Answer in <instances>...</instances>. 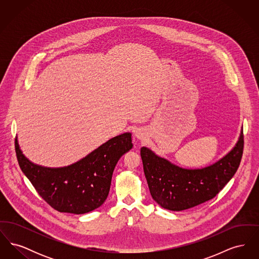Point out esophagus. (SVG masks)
<instances>
[{
  "mask_svg": "<svg viewBox=\"0 0 259 259\" xmlns=\"http://www.w3.org/2000/svg\"><path fill=\"white\" fill-rule=\"evenodd\" d=\"M135 138H137L138 140H144V138H145V132H144L143 130H141V129L137 130L135 132Z\"/></svg>",
  "mask_w": 259,
  "mask_h": 259,
  "instance_id": "34e87169",
  "label": "esophagus"
}]
</instances>
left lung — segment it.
<instances>
[{
  "label": "left lung",
  "instance_id": "8db88e82",
  "mask_svg": "<svg viewBox=\"0 0 259 259\" xmlns=\"http://www.w3.org/2000/svg\"><path fill=\"white\" fill-rule=\"evenodd\" d=\"M243 129L239 140L222 159L201 169H185L141 148V157L153 200L164 209L184 210L214 197L237 172L243 155Z\"/></svg>",
  "mask_w": 259,
  "mask_h": 259
}]
</instances>
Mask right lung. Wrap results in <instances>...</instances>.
<instances>
[{
  "mask_svg": "<svg viewBox=\"0 0 259 259\" xmlns=\"http://www.w3.org/2000/svg\"><path fill=\"white\" fill-rule=\"evenodd\" d=\"M133 147L131 133L116 136L72 165L50 168L32 163L19 148V166L39 196L60 212L87 213L97 209L108 197L111 177L119 158Z\"/></svg>",
  "mask_w": 259,
  "mask_h": 259,
  "instance_id": "add662e5",
  "label": "right lung"
}]
</instances>
